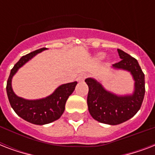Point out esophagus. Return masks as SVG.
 <instances>
[{"mask_svg":"<svg viewBox=\"0 0 155 155\" xmlns=\"http://www.w3.org/2000/svg\"><path fill=\"white\" fill-rule=\"evenodd\" d=\"M86 77H87V75L84 74V73H83V74H80V75L78 76L77 80L79 82H82V81H84V80H85V78Z\"/></svg>","mask_w":155,"mask_h":155,"instance_id":"34e87169","label":"esophagus"}]
</instances>
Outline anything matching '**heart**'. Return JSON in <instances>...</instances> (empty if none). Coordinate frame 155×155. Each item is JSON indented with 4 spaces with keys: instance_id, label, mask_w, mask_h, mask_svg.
I'll list each match as a JSON object with an SVG mask.
<instances>
[{
    "instance_id": "1",
    "label": "heart",
    "mask_w": 155,
    "mask_h": 155,
    "mask_svg": "<svg viewBox=\"0 0 155 155\" xmlns=\"http://www.w3.org/2000/svg\"><path fill=\"white\" fill-rule=\"evenodd\" d=\"M98 56H99L100 58H102V57H103V56H104V54H100Z\"/></svg>"
}]
</instances>
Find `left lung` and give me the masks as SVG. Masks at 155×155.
<instances>
[{"label":"left lung","mask_w":155,"mask_h":155,"mask_svg":"<svg viewBox=\"0 0 155 155\" xmlns=\"http://www.w3.org/2000/svg\"><path fill=\"white\" fill-rule=\"evenodd\" d=\"M117 51L121 60L113 64V68L131 72L135 81L134 94L118 97L107 92L92 78L85 80L88 86L87 102L91 116L99 122L113 125L125 122L138 112L146 91L144 73L137 59L121 50L117 49Z\"/></svg>","instance_id":"obj_1"}]
</instances>
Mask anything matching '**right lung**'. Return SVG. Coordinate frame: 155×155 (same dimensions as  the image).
<instances>
[{
    "mask_svg": "<svg viewBox=\"0 0 155 155\" xmlns=\"http://www.w3.org/2000/svg\"><path fill=\"white\" fill-rule=\"evenodd\" d=\"M44 50H47V48L44 47L36 50L35 51L22 56L11 69L6 85L8 101L14 112L28 122L40 125L54 121L60 117L65 109L67 100L75 90V86L77 84V82L75 81L61 85L51 96L36 101L22 99L14 94L11 87V80L13 75L27 61Z\"/></svg>",
    "mask_w": 155,
    "mask_h": 155,
    "instance_id": "add662e5",
    "label": "right lung"
}]
</instances>
